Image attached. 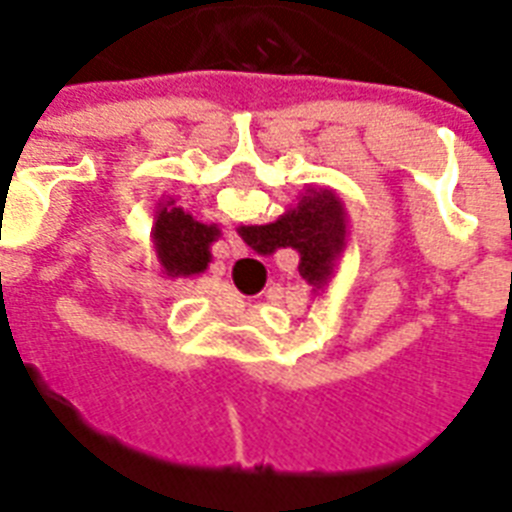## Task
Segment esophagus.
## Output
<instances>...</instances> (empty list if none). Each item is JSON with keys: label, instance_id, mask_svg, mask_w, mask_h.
Instances as JSON below:
<instances>
[{"label": "esophagus", "instance_id": "esophagus-1", "mask_svg": "<svg viewBox=\"0 0 512 512\" xmlns=\"http://www.w3.org/2000/svg\"><path fill=\"white\" fill-rule=\"evenodd\" d=\"M228 247H231L233 257L247 255V247H244V241H241V236L236 228H231V231H228Z\"/></svg>", "mask_w": 512, "mask_h": 512}]
</instances>
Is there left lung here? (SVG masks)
Masks as SVG:
<instances>
[{
    "label": "left lung",
    "mask_w": 512,
    "mask_h": 512,
    "mask_svg": "<svg viewBox=\"0 0 512 512\" xmlns=\"http://www.w3.org/2000/svg\"><path fill=\"white\" fill-rule=\"evenodd\" d=\"M217 225L196 220L191 212L177 207L175 199L159 207L154 223V239L159 260L170 276H191L209 265V244L217 241Z\"/></svg>",
    "instance_id": "1"
}]
</instances>
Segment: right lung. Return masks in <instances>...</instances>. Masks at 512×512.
Here are the masks:
<instances>
[{
    "label": "right lung",
    "instance_id": "obj_1",
    "mask_svg": "<svg viewBox=\"0 0 512 512\" xmlns=\"http://www.w3.org/2000/svg\"><path fill=\"white\" fill-rule=\"evenodd\" d=\"M241 239L260 255H271L279 247L300 252V276L313 287H321L332 273L335 257L345 247V212L332 191H313L287 215L271 225H241Z\"/></svg>",
    "mask_w": 512,
    "mask_h": 512
}]
</instances>
